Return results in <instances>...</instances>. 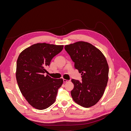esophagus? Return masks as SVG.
I'll return each instance as SVG.
<instances>
[{
    "label": "esophagus",
    "mask_w": 131,
    "mask_h": 131,
    "mask_svg": "<svg viewBox=\"0 0 131 131\" xmlns=\"http://www.w3.org/2000/svg\"><path fill=\"white\" fill-rule=\"evenodd\" d=\"M69 80H66V79H63V82H69Z\"/></svg>",
    "instance_id": "34e87169"
}]
</instances>
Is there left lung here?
Returning a JSON list of instances; mask_svg holds the SVG:
<instances>
[{"label": "left lung", "instance_id": "1", "mask_svg": "<svg viewBox=\"0 0 131 131\" xmlns=\"http://www.w3.org/2000/svg\"><path fill=\"white\" fill-rule=\"evenodd\" d=\"M82 75V81L72 79L74 101L85 108L94 105L103 95L108 81L109 66L104 55L97 47L85 41L64 46Z\"/></svg>", "mask_w": 131, "mask_h": 131}]
</instances>
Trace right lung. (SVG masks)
Returning a JSON list of instances; mask_svg holds the SVG:
<instances>
[{"instance_id": "obj_1", "label": "right lung", "mask_w": 131, "mask_h": 131, "mask_svg": "<svg viewBox=\"0 0 131 131\" xmlns=\"http://www.w3.org/2000/svg\"><path fill=\"white\" fill-rule=\"evenodd\" d=\"M63 45L37 43L20 53L17 60L16 78L19 90L28 103L43 110L53 104L62 79L51 78L46 70L51 59L63 50Z\"/></svg>"}]
</instances>
